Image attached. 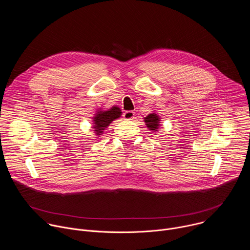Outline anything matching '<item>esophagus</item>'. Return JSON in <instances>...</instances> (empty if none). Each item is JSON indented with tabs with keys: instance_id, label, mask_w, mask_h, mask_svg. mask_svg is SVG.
<instances>
[{
	"instance_id": "34e87169",
	"label": "esophagus",
	"mask_w": 250,
	"mask_h": 250,
	"mask_svg": "<svg viewBox=\"0 0 250 250\" xmlns=\"http://www.w3.org/2000/svg\"><path fill=\"white\" fill-rule=\"evenodd\" d=\"M123 116L125 120H132L134 118V113L132 111H125Z\"/></svg>"
}]
</instances>
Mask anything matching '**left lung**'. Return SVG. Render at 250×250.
Here are the masks:
<instances>
[{
	"instance_id": "8db88e82",
	"label": "left lung",
	"mask_w": 250,
	"mask_h": 250,
	"mask_svg": "<svg viewBox=\"0 0 250 250\" xmlns=\"http://www.w3.org/2000/svg\"><path fill=\"white\" fill-rule=\"evenodd\" d=\"M145 122L146 124V126L152 130V131H157L159 128V118L155 114H150L146 118H145Z\"/></svg>"
}]
</instances>
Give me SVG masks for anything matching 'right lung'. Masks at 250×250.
<instances>
[{
    "mask_svg": "<svg viewBox=\"0 0 250 250\" xmlns=\"http://www.w3.org/2000/svg\"><path fill=\"white\" fill-rule=\"evenodd\" d=\"M122 112L118 106H113L109 111H100L94 118L93 127H95V132H97V134L102 133L106 126H108L114 120L120 118Z\"/></svg>",
    "mask_w": 250,
    "mask_h": 250,
    "instance_id": "add662e5",
    "label": "right lung"
}]
</instances>
